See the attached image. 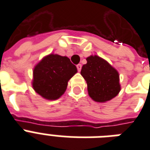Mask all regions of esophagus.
Segmentation results:
<instances>
[{
	"label": "esophagus",
	"instance_id": "obj_1",
	"mask_svg": "<svg viewBox=\"0 0 150 150\" xmlns=\"http://www.w3.org/2000/svg\"><path fill=\"white\" fill-rule=\"evenodd\" d=\"M76 68H77V70L80 72L81 70V68H82V65H81V64L76 65Z\"/></svg>",
	"mask_w": 150,
	"mask_h": 150
}]
</instances>
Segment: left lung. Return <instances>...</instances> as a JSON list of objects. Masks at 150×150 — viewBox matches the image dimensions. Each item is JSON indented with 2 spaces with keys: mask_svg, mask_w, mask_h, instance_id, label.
<instances>
[{
  "mask_svg": "<svg viewBox=\"0 0 150 150\" xmlns=\"http://www.w3.org/2000/svg\"><path fill=\"white\" fill-rule=\"evenodd\" d=\"M86 60L81 74L86 81L89 96L97 103H105L116 97L121 89L117 69L96 54Z\"/></svg>",
  "mask_w": 150,
  "mask_h": 150,
  "instance_id": "left-lung-1",
  "label": "left lung"
}]
</instances>
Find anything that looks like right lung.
<instances>
[{"label": "right lung", "mask_w": 150, "mask_h": 150, "mask_svg": "<svg viewBox=\"0 0 150 150\" xmlns=\"http://www.w3.org/2000/svg\"><path fill=\"white\" fill-rule=\"evenodd\" d=\"M76 73V66L68 57L47 54L33 68L32 86L42 98L56 100L65 93L68 81Z\"/></svg>", "instance_id": "right-lung-1"}]
</instances>
